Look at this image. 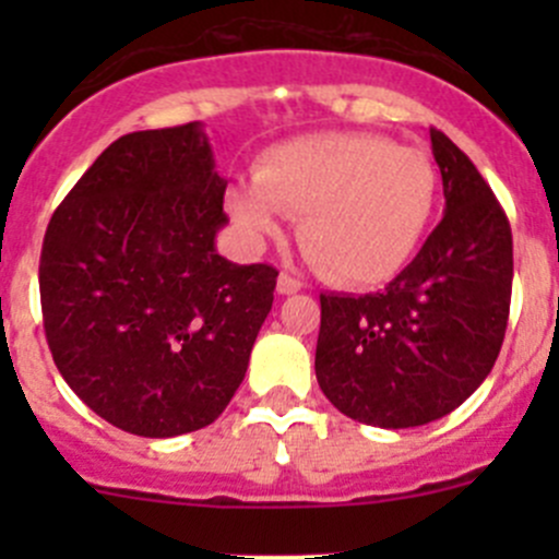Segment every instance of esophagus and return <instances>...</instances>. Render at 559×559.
<instances>
[{
  "label": "esophagus",
  "instance_id": "esophagus-1",
  "mask_svg": "<svg viewBox=\"0 0 559 559\" xmlns=\"http://www.w3.org/2000/svg\"><path fill=\"white\" fill-rule=\"evenodd\" d=\"M302 289V281H297L295 275L289 273H281L278 275V292L281 295H295V292Z\"/></svg>",
  "mask_w": 559,
  "mask_h": 559
}]
</instances>
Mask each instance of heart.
<instances>
[{"label": "heart", "instance_id": "obj_1", "mask_svg": "<svg viewBox=\"0 0 559 559\" xmlns=\"http://www.w3.org/2000/svg\"><path fill=\"white\" fill-rule=\"evenodd\" d=\"M438 200V173L419 148L365 132H321L273 145L253 183L229 189L233 222L251 243L300 218L302 251L330 281L373 286L416 253Z\"/></svg>", "mask_w": 559, "mask_h": 559}]
</instances>
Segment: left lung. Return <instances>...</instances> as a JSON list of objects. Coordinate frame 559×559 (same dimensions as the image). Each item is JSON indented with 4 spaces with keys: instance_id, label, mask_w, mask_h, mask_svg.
I'll return each mask as SVG.
<instances>
[{
    "instance_id": "obj_1",
    "label": "left lung",
    "mask_w": 559,
    "mask_h": 559,
    "mask_svg": "<svg viewBox=\"0 0 559 559\" xmlns=\"http://www.w3.org/2000/svg\"><path fill=\"white\" fill-rule=\"evenodd\" d=\"M443 218L376 295H321L316 379L348 419L403 430L452 414L492 370L506 337L514 240L498 197L438 129Z\"/></svg>"
}]
</instances>
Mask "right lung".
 I'll return each instance as SVG.
<instances>
[{
    "label": "right lung",
    "instance_id": "right-lung-1",
    "mask_svg": "<svg viewBox=\"0 0 559 559\" xmlns=\"http://www.w3.org/2000/svg\"><path fill=\"white\" fill-rule=\"evenodd\" d=\"M224 189L191 121L118 138L50 216L39 253L48 348L118 430H202L243 381L278 270L216 251Z\"/></svg>",
    "mask_w": 559,
    "mask_h": 559
}]
</instances>
